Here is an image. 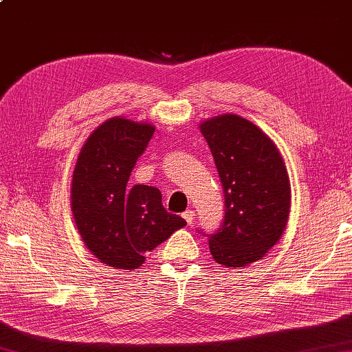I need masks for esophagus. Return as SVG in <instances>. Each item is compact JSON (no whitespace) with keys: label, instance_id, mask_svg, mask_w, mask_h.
Here are the masks:
<instances>
[{"label":"esophagus","instance_id":"esophagus-1","mask_svg":"<svg viewBox=\"0 0 352 352\" xmlns=\"http://www.w3.org/2000/svg\"><path fill=\"white\" fill-rule=\"evenodd\" d=\"M183 218L186 219V223H188L189 226L190 224H194V218H195V212L194 210H186L184 213H183Z\"/></svg>","mask_w":352,"mask_h":352}]
</instances>
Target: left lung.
<instances>
[{
    "label": "left lung",
    "instance_id": "left-lung-1",
    "mask_svg": "<svg viewBox=\"0 0 352 352\" xmlns=\"http://www.w3.org/2000/svg\"><path fill=\"white\" fill-rule=\"evenodd\" d=\"M221 178L226 215L209 238L213 259L245 267L278 243L290 215L292 188L276 144L254 123L221 114L199 123Z\"/></svg>",
    "mask_w": 352,
    "mask_h": 352
}]
</instances>
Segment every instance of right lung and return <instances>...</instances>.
<instances>
[{"mask_svg": "<svg viewBox=\"0 0 352 352\" xmlns=\"http://www.w3.org/2000/svg\"><path fill=\"white\" fill-rule=\"evenodd\" d=\"M155 131L153 123L111 117L82 146L72 180V212L94 258L120 270H137L144 254L186 221L166 212L162 192L128 180Z\"/></svg>", "mask_w": 352, "mask_h": 352, "instance_id": "1", "label": "right lung"}]
</instances>
